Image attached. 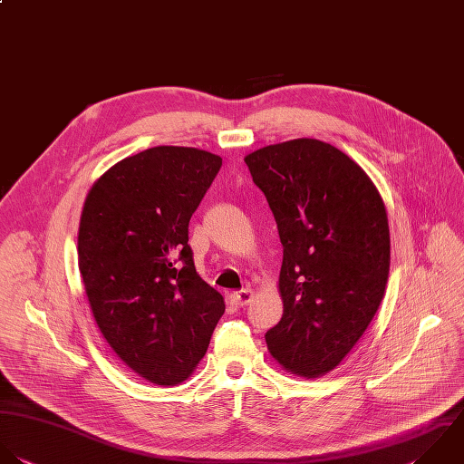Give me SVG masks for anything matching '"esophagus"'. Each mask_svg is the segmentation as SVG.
<instances>
[{
	"label": "esophagus",
	"mask_w": 464,
	"mask_h": 464,
	"mask_svg": "<svg viewBox=\"0 0 464 464\" xmlns=\"http://www.w3.org/2000/svg\"><path fill=\"white\" fill-rule=\"evenodd\" d=\"M231 300H233V304H235V305L244 307V305H247V304L253 300V291H251V289L237 291V293H233V295H231Z\"/></svg>",
	"instance_id": "esophagus-1"
}]
</instances>
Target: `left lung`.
<instances>
[{
    "label": "left lung",
    "instance_id": "left-lung-1",
    "mask_svg": "<svg viewBox=\"0 0 464 464\" xmlns=\"http://www.w3.org/2000/svg\"><path fill=\"white\" fill-rule=\"evenodd\" d=\"M246 164L284 247V314L266 333L267 349L289 372L318 378L340 365L383 300L391 267L385 204L349 155L318 139L260 148Z\"/></svg>",
    "mask_w": 464,
    "mask_h": 464
}]
</instances>
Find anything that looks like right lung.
Segmentation results:
<instances>
[{"instance_id":"add662e5","label":"right lung","mask_w":464,"mask_h":464,"mask_svg":"<svg viewBox=\"0 0 464 464\" xmlns=\"http://www.w3.org/2000/svg\"><path fill=\"white\" fill-rule=\"evenodd\" d=\"M222 159L155 146L111 166L79 224V271L115 354L157 385L184 382L208 351L226 305L195 271L189 218Z\"/></svg>"}]
</instances>
